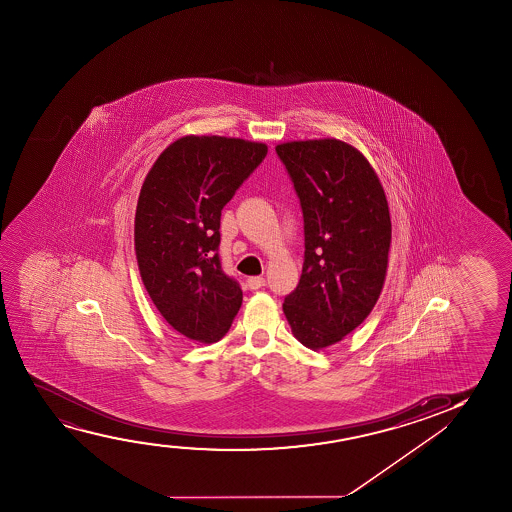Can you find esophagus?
<instances>
[{
    "mask_svg": "<svg viewBox=\"0 0 512 512\" xmlns=\"http://www.w3.org/2000/svg\"><path fill=\"white\" fill-rule=\"evenodd\" d=\"M246 285L252 288V290H259V288L266 287V280L262 276H250L246 280Z\"/></svg>",
    "mask_w": 512,
    "mask_h": 512,
    "instance_id": "esophagus-1",
    "label": "esophagus"
}]
</instances>
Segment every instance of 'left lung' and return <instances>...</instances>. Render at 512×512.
Instances as JSON below:
<instances>
[{
	"mask_svg": "<svg viewBox=\"0 0 512 512\" xmlns=\"http://www.w3.org/2000/svg\"><path fill=\"white\" fill-rule=\"evenodd\" d=\"M276 154L304 218L301 280L283 311L294 336L322 350L357 329L378 301L392 241L390 211L357 148L339 140L292 141Z\"/></svg>",
	"mask_w": 512,
	"mask_h": 512,
	"instance_id": "left-lung-1",
	"label": "left lung"
}]
</instances>
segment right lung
I'll list each match as a JSON object with an SVG mask.
<instances>
[{
  "instance_id": "1",
  "label": "right lung",
  "mask_w": 512,
  "mask_h": 512,
  "mask_svg": "<svg viewBox=\"0 0 512 512\" xmlns=\"http://www.w3.org/2000/svg\"><path fill=\"white\" fill-rule=\"evenodd\" d=\"M266 155L264 143L185 136L143 182L134 218L141 280L164 320L189 339L217 343L241 308V287L218 253L220 217Z\"/></svg>"
}]
</instances>
